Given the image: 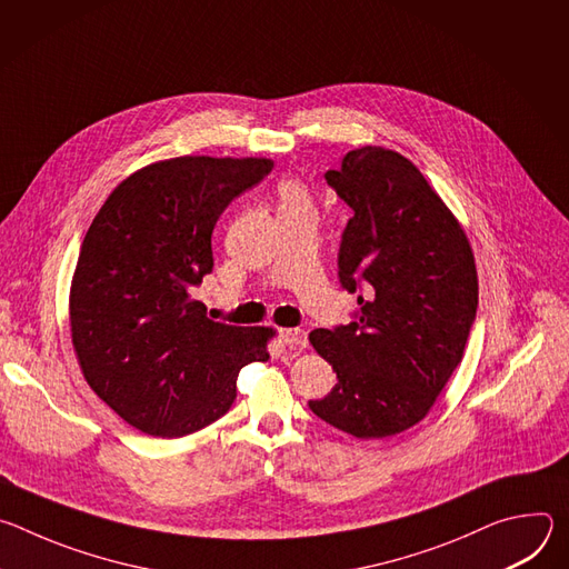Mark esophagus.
<instances>
[{
	"mask_svg": "<svg viewBox=\"0 0 569 569\" xmlns=\"http://www.w3.org/2000/svg\"><path fill=\"white\" fill-rule=\"evenodd\" d=\"M279 338H281V342L288 345V347L306 349V345H308V333L301 331V329H281V331H279Z\"/></svg>",
	"mask_w": 569,
	"mask_h": 569,
	"instance_id": "obj_1",
	"label": "esophagus"
}]
</instances>
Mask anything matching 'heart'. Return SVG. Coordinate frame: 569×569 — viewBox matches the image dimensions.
Returning a JSON list of instances; mask_svg holds the SVG:
<instances>
[{"mask_svg": "<svg viewBox=\"0 0 569 569\" xmlns=\"http://www.w3.org/2000/svg\"><path fill=\"white\" fill-rule=\"evenodd\" d=\"M279 198H281V209H292V207H310V193L308 189L297 182H283L279 189Z\"/></svg>", "mask_w": 569, "mask_h": 569, "instance_id": "1", "label": "heart"}]
</instances>
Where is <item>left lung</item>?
Segmentation results:
<instances>
[{
	"instance_id": "1",
	"label": "left lung",
	"mask_w": 569,
	"mask_h": 569,
	"mask_svg": "<svg viewBox=\"0 0 569 569\" xmlns=\"http://www.w3.org/2000/svg\"><path fill=\"white\" fill-rule=\"evenodd\" d=\"M323 178L353 211L340 283L365 295L347 327L310 333L338 385L308 408L347 435L382 439L417 426L461 362L477 312L475 259L457 218L402 154L356 148Z\"/></svg>"
}]
</instances>
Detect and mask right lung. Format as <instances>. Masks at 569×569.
<instances>
[{"label":"right lung","mask_w":569,"mask_h":569,"mask_svg":"<svg viewBox=\"0 0 569 569\" xmlns=\"http://www.w3.org/2000/svg\"><path fill=\"white\" fill-rule=\"evenodd\" d=\"M272 167L263 157L157 161L110 193L83 238L69 295L80 369L150 437L213 423L231 408L238 371L270 358L272 329L213 321L191 295L213 270L220 213Z\"/></svg>","instance_id":"right-lung-1"}]
</instances>
